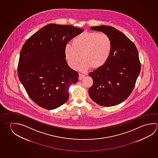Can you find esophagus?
<instances>
[{"instance_id":"obj_1","label":"esophagus","mask_w":158,"mask_h":158,"mask_svg":"<svg viewBox=\"0 0 158 158\" xmlns=\"http://www.w3.org/2000/svg\"><path fill=\"white\" fill-rule=\"evenodd\" d=\"M85 75L84 74H79V79L81 80L83 78H84Z\"/></svg>"}]
</instances>
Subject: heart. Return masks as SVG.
Wrapping results in <instances>:
<instances>
[{
    "label": "heart",
    "mask_w": 158,
    "mask_h": 158,
    "mask_svg": "<svg viewBox=\"0 0 158 158\" xmlns=\"http://www.w3.org/2000/svg\"><path fill=\"white\" fill-rule=\"evenodd\" d=\"M72 45L67 44L64 48L65 58L73 69L77 68L82 58L79 69L83 72L91 67L98 69L104 66L110 58L113 48L110 36L97 32L78 35L73 39Z\"/></svg>",
    "instance_id": "b5f03b06"
}]
</instances>
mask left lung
I'll return each mask as SVG.
<instances>
[{
    "label": "left lung",
    "mask_w": 158,
    "mask_h": 158,
    "mask_svg": "<svg viewBox=\"0 0 158 158\" xmlns=\"http://www.w3.org/2000/svg\"><path fill=\"white\" fill-rule=\"evenodd\" d=\"M90 29L110 36L113 48L106 63L89 74L93 80L89 96L100 106L118 105L127 99L134 88L141 69L138 52L133 42L115 28L101 25Z\"/></svg>",
    "instance_id": "left-lung-1"
}]
</instances>
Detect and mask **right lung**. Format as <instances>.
Instances as JSON below:
<instances>
[{"mask_svg":"<svg viewBox=\"0 0 158 158\" xmlns=\"http://www.w3.org/2000/svg\"><path fill=\"white\" fill-rule=\"evenodd\" d=\"M84 30L72 25L50 24L25 42L20 53L18 74L31 99L48 110L69 99L68 89L79 74L67 64L64 48Z\"/></svg>","mask_w":158,"mask_h":158,"instance_id":"1","label":"right lung"}]
</instances>
